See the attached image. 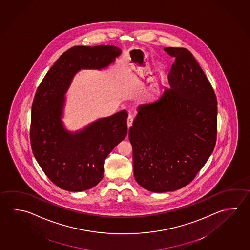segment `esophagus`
Wrapping results in <instances>:
<instances>
[{
  "label": "esophagus",
  "instance_id": "obj_1",
  "mask_svg": "<svg viewBox=\"0 0 250 250\" xmlns=\"http://www.w3.org/2000/svg\"><path fill=\"white\" fill-rule=\"evenodd\" d=\"M132 122H133V116H132L131 114H130L129 116H128V119H127V125H128V127L131 126Z\"/></svg>",
  "mask_w": 250,
  "mask_h": 250
}]
</instances>
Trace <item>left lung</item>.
I'll use <instances>...</instances> for the list:
<instances>
[{
  "label": "left lung",
  "instance_id": "obj_1",
  "mask_svg": "<svg viewBox=\"0 0 250 250\" xmlns=\"http://www.w3.org/2000/svg\"><path fill=\"white\" fill-rule=\"evenodd\" d=\"M175 63L170 88L139 107L129 140L137 183L153 192L184 188L196 177L217 140V97L188 49H164Z\"/></svg>",
  "mask_w": 250,
  "mask_h": 250
}]
</instances>
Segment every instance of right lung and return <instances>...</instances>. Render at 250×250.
<instances>
[{
  "label": "right lung",
  "instance_id": "add662e5",
  "mask_svg": "<svg viewBox=\"0 0 250 250\" xmlns=\"http://www.w3.org/2000/svg\"><path fill=\"white\" fill-rule=\"evenodd\" d=\"M121 50L115 45L74 46L60 56L42 80L31 107V149L42 170L59 188L83 191L104 176V161L127 134L125 110L71 134L61 117L64 94L81 68L110 65Z\"/></svg>",
  "mask_w": 250,
  "mask_h": 250
}]
</instances>
